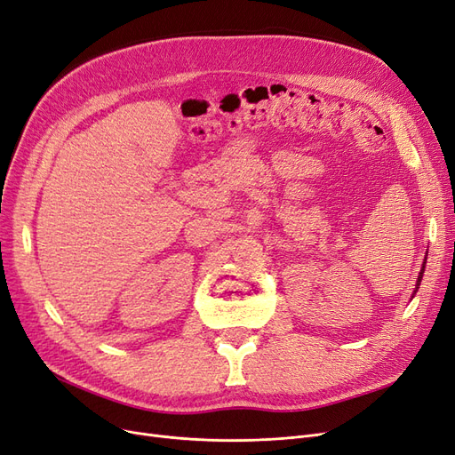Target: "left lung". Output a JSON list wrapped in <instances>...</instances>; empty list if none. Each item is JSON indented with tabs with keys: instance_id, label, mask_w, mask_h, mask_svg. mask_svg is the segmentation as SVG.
Segmentation results:
<instances>
[{
	"instance_id": "8db88e82",
	"label": "left lung",
	"mask_w": 455,
	"mask_h": 455,
	"mask_svg": "<svg viewBox=\"0 0 455 455\" xmlns=\"http://www.w3.org/2000/svg\"><path fill=\"white\" fill-rule=\"evenodd\" d=\"M422 275H424V267H422V272H419V277H418V283H416V291L419 287V281H422Z\"/></svg>"
}]
</instances>
